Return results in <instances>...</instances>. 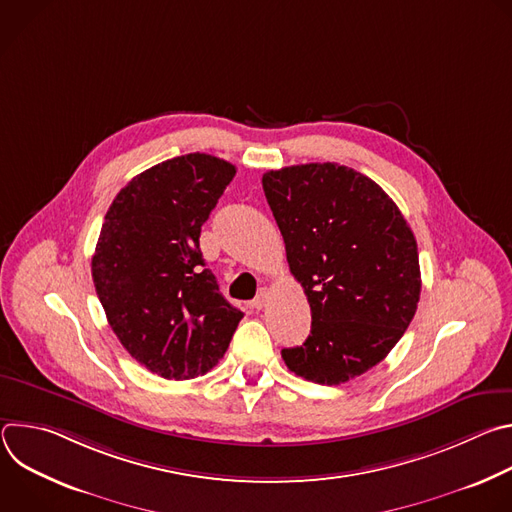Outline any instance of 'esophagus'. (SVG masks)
Listing matches in <instances>:
<instances>
[{
	"mask_svg": "<svg viewBox=\"0 0 512 512\" xmlns=\"http://www.w3.org/2000/svg\"><path fill=\"white\" fill-rule=\"evenodd\" d=\"M267 300H269V296H267V291L263 289V291H259L257 298L251 302V306H253L255 310H263V308L267 306Z\"/></svg>",
	"mask_w": 512,
	"mask_h": 512,
	"instance_id": "1",
	"label": "esophagus"
}]
</instances>
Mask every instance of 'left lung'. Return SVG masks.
<instances>
[{
    "label": "left lung",
    "instance_id": "1",
    "mask_svg": "<svg viewBox=\"0 0 512 512\" xmlns=\"http://www.w3.org/2000/svg\"><path fill=\"white\" fill-rule=\"evenodd\" d=\"M263 190L312 310L306 342L281 350L287 369L320 385L367 373L417 310L413 231L379 184L332 162L269 170Z\"/></svg>",
    "mask_w": 512,
    "mask_h": 512
}]
</instances>
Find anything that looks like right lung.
Here are the masks:
<instances>
[{"label": "right lung", "instance_id": "right-lung-1", "mask_svg": "<svg viewBox=\"0 0 512 512\" xmlns=\"http://www.w3.org/2000/svg\"><path fill=\"white\" fill-rule=\"evenodd\" d=\"M237 174L208 154L166 160L111 202L93 281L123 348L164 379H194L221 360L243 318L204 267L200 227Z\"/></svg>", "mask_w": 512, "mask_h": 512}]
</instances>
